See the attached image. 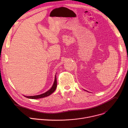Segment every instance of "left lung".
Wrapping results in <instances>:
<instances>
[{
    "label": "left lung",
    "instance_id": "1",
    "mask_svg": "<svg viewBox=\"0 0 128 128\" xmlns=\"http://www.w3.org/2000/svg\"><path fill=\"white\" fill-rule=\"evenodd\" d=\"M87 92H88V91H87Z\"/></svg>",
    "mask_w": 128,
    "mask_h": 128
}]
</instances>
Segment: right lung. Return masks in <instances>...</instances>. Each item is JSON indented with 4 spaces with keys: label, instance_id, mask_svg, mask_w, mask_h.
Masks as SVG:
<instances>
[{
    "label": "right lung",
    "instance_id": "obj_1",
    "mask_svg": "<svg viewBox=\"0 0 128 128\" xmlns=\"http://www.w3.org/2000/svg\"><path fill=\"white\" fill-rule=\"evenodd\" d=\"M57 78H56V76H55V78H54V84H52V86L49 90H48L46 93L40 94V95H35V96H24H24L27 98L32 99H40V98H44L46 97H48V96H50V94H52L54 92V91L57 88Z\"/></svg>",
    "mask_w": 128,
    "mask_h": 128
}]
</instances>
